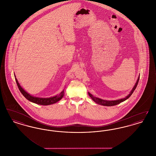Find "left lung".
Here are the masks:
<instances>
[{"mask_svg": "<svg viewBox=\"0 0 156 156\" xmlns=\"http://www.w3.org/2000/svg\"><path fill=\"white\" fill-rule=\"evenodd\" d=\"M139 78H140V76H139L138 78H137V80L133 88V89H132V90L130 91V92L129 93V94L128 95H127L125 98H122V99H117V100H114V101H107V100H104V99H100V98H98L97 97H94L92 94H90L89 92H88V95H89V97H90L92 98V99L95 102H96L97 104H99V105H103V106H115V105H118V104L121 103V102H123V101H126V99H127L129 97H130L132 95V94L133 93L134 90L136 89L137 84H138V82L139 81Z\"/></svg>", "mask_w": 156, "mask_h": 156, "instance_id": "left-lung-1", "label": "left lung"}]
</instances>
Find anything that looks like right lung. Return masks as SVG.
Instances as JSON below:
<instances>
[{
  "label": "right lung",
  "instance_id": "1",
  "mask_svg": "<svg viewBox=\"0 0 156 156\" xmlns=\"http://www.w3.org/2000/svg\"><path fill=\"white\" fill-rule=\"evenodd\" d=\"M15 80L17 83V87L23 95L25 97L27 100H29L30 102L34 103V104L41 105H50L52 104H55L56 102L60 101L64 95V89L58 95H57L54 97H50V98H38V97H33L28 92H27L19 84V82L17 81V78L15 76Z\"/></svg>",
  "mask_w": 156,
  "mask_h": 156
}]
</instances>
